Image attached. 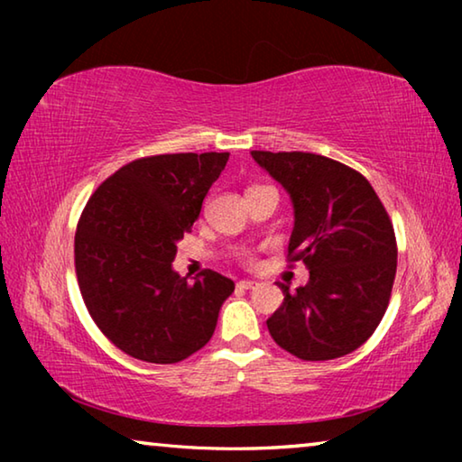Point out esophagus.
Segmentation results:
<instances>
[{
    "instance_id": "esophagus-1",
    "label": "esophagus",
    "mask_w": 462,
    "mask_h": 462,
    "mask_svg": "<svg viewBox=\"0 0 462 462\" xmlns=\"http://www.w3.org/2000/svg\"><path fill=\"white\" fill-rule=\"evenodd\" d=\"M256 283L254 281H248V279H245V281H238V287L240 289H253Z\"/></svg>"
}]
</instances>
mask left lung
<instances>
[{
  "instance_id": "1",
  "label": "left lung",
  "mask_w": 462,
  "mask_h": 462,
  "mask_svg": "<svg viewBox=\"0 0 462 462\" xmlns=\"http://www.w3.org/2000/svg\"><path fill=\"white\" fill-rule=\"evenodd\" d=\"M283 185L295 224L289 261L310 281L267 319L281 348L303 361H332L371 338L389 306L397 269L395 232L381 199L358 171L314 152L253 151Z\"/></svg>"
}]
</instances>
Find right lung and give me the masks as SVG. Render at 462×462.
Returning a JSON list of instances; mask_svg holds the SVG:
<instances>
[{
    "label": "right lung",
    "instance_id": "add662e5",
    "mask_svg": "<svg viewBox=\"0 0 462 462\" xmlns=\"http://www.w3.org/2000/svg\"><path fill=\"white\" fill-rule=\"evenodd\" d=\"M230 152L156 154L116 171L77 224L75 271L93 322L122 353L171 365L212 338L234 281L206 269L187 281L173 269Z\"/></svg>",
    "mask_w": 462,
    "mask_h": 462
}]
</instances>
